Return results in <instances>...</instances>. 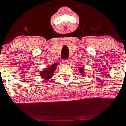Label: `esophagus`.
Wrapping results in <instances>:
<instances>
[{
  "label": "esophagus",
  "mask_w": 126,
  "mask_h": 126,
  "mask_svg": "<svg viewBox=\"0 0 126 126\" xmlns=\"http://www.w3.org/2000/svg\"><path fill=\"white\" fill-rule=\"evenodd\" d=\"M69 60H63V63L64 64H65V65H66V64H68L69 63Z\"/></svg>",
  "instance_id": "esophagus-1"
}]
</instances>
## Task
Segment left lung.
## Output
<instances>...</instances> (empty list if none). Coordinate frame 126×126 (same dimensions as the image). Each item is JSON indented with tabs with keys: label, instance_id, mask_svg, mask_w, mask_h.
I'll return each instance as SVG.
<instances>
[{
	"label": "left lung",
	"instance_id": "8db88e82",
	"mask_svg": "<svg viewBox=\"0 0 126 126\" xmlns=\"http://www.w3.org/2000/svg\"><path fill=\"white\" fill-rule=\"evenodd\" d=\"M78 71H79V73H80V74L82 76H87V74H86L85 69L82 66H78Z\"/></svg>",
	"mask_w": 126,
	"mask_h": 126
}]
</instances>
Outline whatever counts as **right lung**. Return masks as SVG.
<instances>
[{
    "instance_id": "obj_1",
    "label": "right lung",
    "mask_w": 126,
    "mask_h": 126,
    "mask_svg": "<svg viewBox=\"0 0 126 126\" xmlns=\"http://www.w3.org/2000/svg\"><path fill=\"white\" fill-rule=\"evenodd\" d=\"M60 63H55L52 64L51 66H50L46 67L43 70L41 71L39 75H40L42 79L45 81L46 82H49V80L54 76L55 69H57V66Z\"/></svg>"
}]
</instances>
